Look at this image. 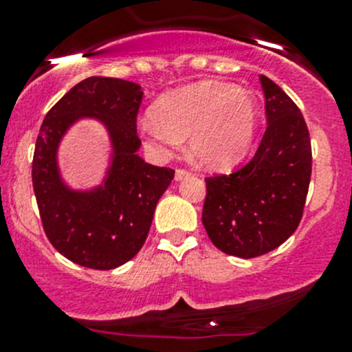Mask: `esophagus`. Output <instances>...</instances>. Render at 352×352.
Here are the masks:
<instances>
[{"label": "esophagus", "mask_w": 352, "mask_h": 352, "mask_svg": "<svg viewBox=\"0 0 352 352\" xmlns=\"http://www.w3.org/2000/svg\"><path fill=\"white\" fill-rule=\"evenodd\" d=\"M189 175H190L189 170H186V168H177L175 170V180H182V179H186V177H189Z\"/></svg>", "instance_id": "esophagus-1"}]
</instances>
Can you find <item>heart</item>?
I'll return each instance as SVG.
<instances>
[{
	"instance_id": "b5f03b06",
	"label": "heart",
	"mask_w": 352,
	"mask_h": 352,
	"mask_svg": "<svg viewBox=\"0 0 352 352\" xmlns=\"http://www.w3.org/2000/svg\"><path fill=\"white\" fill-rule=\"evenodd\" d=\"M257 102L243 88L202 81L165 95L143 122L146 143L166 156L189 138L190 151L212 168H228L247 155L257 127Z\"/></svg>"
}]
</instances>
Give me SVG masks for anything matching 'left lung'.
<instances>
[{"label":"left lung","mask_w":352,"mask_h":352,"mask_svg":"<svg viewBox=\"0 0 352 352\" xmlns=\"http://www.w3.org/2000/svg\"><path fill=\"white\" fill-rule=\"evenodd\" d=\"M267 127L250 162L232 173L206 177L202 225L219 250L264 255L298 228L311 177V143L298 105L261 74Z\"/></svg>","instance_id":"8db88e82"}]
</instances>
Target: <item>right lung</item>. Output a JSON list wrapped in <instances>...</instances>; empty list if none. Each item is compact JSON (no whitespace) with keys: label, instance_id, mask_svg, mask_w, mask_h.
I'll use <instances>...</instances> for the list:
<instances>
[{"label":"right lung","instance_id":"right-lung-1","mask_svg":"<svg viewBox=\"0 0 352 352\" xmlns=\"http://www.w3.org/2000/svg\"><path fill=\"white\" fill-rule=\"evenodd\" d=\"M141 100L143 91L133 81L87 78L49 110L38 131L32 184L42 226L52 247L83 267L109 271L131 261L146 242L156 204L175 175L136 153ZM80 116H97L108 126L116 153L106 186L94 193L67 190L55 166L58 140Z\"/></svg>","mask_w":352,"mask_h":352}]
</instances>
